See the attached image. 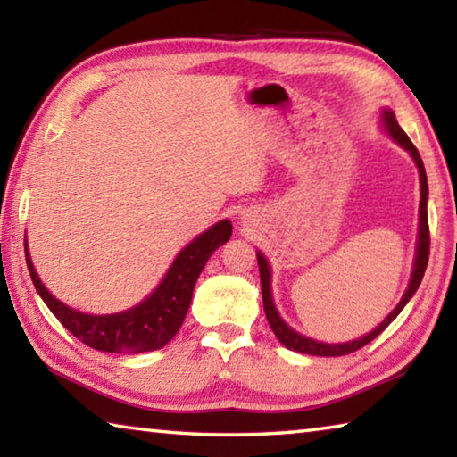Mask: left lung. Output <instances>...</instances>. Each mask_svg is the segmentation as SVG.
Returning <instances> with one entry per match:
<instances>
[{"label":"left lung","instance_id":"8db88e82","mask_svg":"<svg viewBox=\"0 0 457 457\" xmlns=\"http://www.w3.org/2000/svg\"><path fill=\"white\" fill-rule=\"evenodd\" d=\"M383 127L386 129V133L391 135L393 141L397 145L403 146V149L411 154L417 171H420V181H421V201H420V234H417V252H415V262H413V272H411V280L407 284V290L403 294V298L399 300V304L393 308V312L386 316V319L378 324L375 330H370L369 335L349 340V343H338V345H328V343H319V340H312L308 337L298 335L296 330H292L288 324H286L280 314H278L276 306H274V298H272V272H270V266L264 258V253L258 252V266H260V284H262V300H264V312L266 319L270 322V328L274 330L276 338L286 346V349L296 351V353H304V354H314V357H343V354H349L362 349V346L369 345L370 340L377 338L381 332L389 327V324L397 319V314L403 311L405 304L411 300L413 294L420 288V284L423 280L425 268H428V260H429V223H428V175H425V167L423 161L417 153L415 145L409 141V137L405 135V130L399 127V122L395 119V114L389 108H385L381 114Z\"/></svg>","mask_w":457,"mask_h":457}]
</instances>
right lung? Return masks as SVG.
<instances>
[{"label":"right lung","mask_w":457,"mask_h":457,"mask_svg":"<svg viewBox=\"0 0 457 457\" xmlns=\"http://www.w3.org/2000/svg\"><path fill=\"white\" fill-rule=\"evenodd\" d=\"M231 236V221L223 220L183 247L161 284L141 304L117 314H84L54 298L36 274L26 250L29 276L52 314L84 345L104 353L157 351L181 328L189 311L193 288L212 253ZM28 245V244H26Z\"/></svg>","instance_id":"add662e5"}]
</instances>
